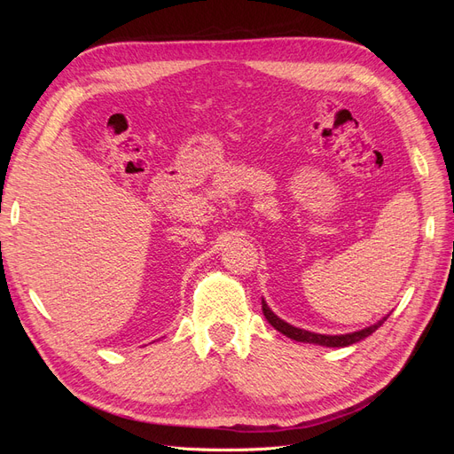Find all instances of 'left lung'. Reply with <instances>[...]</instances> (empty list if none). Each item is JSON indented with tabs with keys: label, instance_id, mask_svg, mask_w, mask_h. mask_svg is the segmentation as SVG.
<instances>
[{
	"label": "left lung",
	"instance_id": "left-lung-1",
	"mask_svg": "<svg viewBox=\"0 0 454 454\" xmlns=\"http://www.w3.org/2000/svg\"><path fill=\"white\" fill-rule=\"evenodd\" d=\"M261 309H263V314L267 322L277 329V332L284 333L286 337H290L294 340H301V342H314V345H322V347H348V345H354V342H358L365 337H369L373 332H377V329L384 324L382 318L380 322H377L375 325H369L365 329H360V332H354V333H347V335H322V333H312V332H305V329H299V327H294L287 322L280 320L277 314H274L265 301H261Z\"/></svg>",
	"mask_w": 454,
	"mask_h": 454
}]
</instances>
